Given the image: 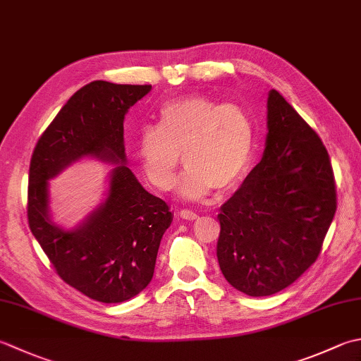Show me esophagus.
I'll return each mask as SVG.
<instances>
[{
    "instance_id": "obj_1",
    "label": "esophagus",
    "mask_w": 361,
    "mask_h": 361,
    "mask_svg": "<svg viewBox=\"0 0 361 361\" xmlns=\"http://www.w3.org/2000/svg\"><path fill=\"white\" fill-rule=\"evenodd\" d=\"M178 214L181 219H186V221H194V219L199 217L197 216V213H194V211H190V209H181Z\"/></svg>"
}]
</instances>
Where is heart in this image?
<instances>
[{
	"mask_svg": "<svg viewBox=\"0 0 361 361\" xmlns=\"http://www.w3.org/2000/svg\"><path fill=\"white\" fill-rule=\"evenodd\" d=\"M257 148L252 112L239 103L189 95L166 103L157 125H144L136 137L140 172L152 186L169 190L181 164L178 190L185 199L236 188L249 173Z\"/></svg>",
	"mask_w": 361,
	"mask_h": 361,
	"instance_id": "heart-1",
	"label": "heart"
}]
</instances>
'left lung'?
I'll list each match as a JSON object with an SVG mask.
<instances>
[{
	"label": "left lung",
	"mask_w": 361,
	"mask_h": 361,
	"mask_svg": "<svg viewBox=\"0 0 361 361\" xmlns=\"http://www.w3.org/2000/svg\"><path fill=\"white\" fill-rule=\"evenodd\" d=\"M335 211L336 186L326 147L272 89L263 158L217 216L224 277L253 298L281 291L319 257Z\"/></svg>",
	"instance_id": "obj_1"
}]
</instances>
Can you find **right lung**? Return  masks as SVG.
<instances>
[{"mask_svg":"<svg viewBox=\"0 0 361 361\" xmlns=\"http://www.w3.org/2000/svg\"><path fill=\"white\" fill-rule=\"evenodd\" d=\"M150 90V84H86L63 104L32 152L30 228L59 277L97 302L120 303L147 288L161 238L172 222L167 203L147 192L125 166V114ZM84 156L119 166L111 173L106 200L67 232L49 221L47 180Z\"/></svg>","mask_w":361,"mask_h":361,"instance_id":"1","label":"right lung"}]
</instances>
